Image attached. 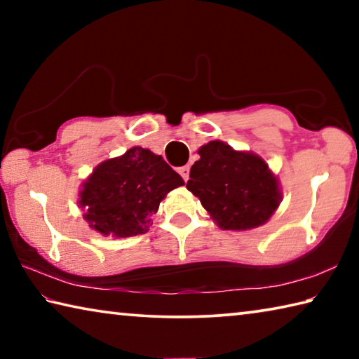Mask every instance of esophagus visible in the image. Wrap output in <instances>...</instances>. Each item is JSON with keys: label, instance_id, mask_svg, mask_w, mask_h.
<instances>
[{"label": "esophagus", "instance_id": "1", "mask_svg": "<svg viewBox=\"0 0 359 359\" xmlns=\"http://www.w3.org/2000/svg\"><path fill=\"white\" fill-rule=\"evenodd\" d=\"M179 174L182 175V179H184V182H187L188 177H190V166L179 168Z\"/></svg>", "mask_w": 359, "mask_h": 359}]
</instances>
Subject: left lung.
Returning a JSON list of instances; mask_svg holds the SVG:
<instances>
[{
	"label": "left lung",
	"mask_w": 359,
	"mask_h": 359,
	"mask_svg": "<svg viewBox=\"0 0 359 359\" xmlns=\"http://www.w3.org/2000/svg\"><path fill=\"white\" fill-rule=\"evenodd\" d=\"M187 188L223 229H250L269 220L282 194L259 156L236 151L222 141L198 150Z\"/></svg>",
	"instance_id": "8db88e82"
}]
</instances>
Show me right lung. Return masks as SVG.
I'll return each instance as SVG.
<instances>
[{
  "instance_id": "1",
  "label": "right lung",
  "mask_w": 359,
  "mask_h": 359,
  "mask_svg": "<svg viewBox=\"0 0 359 359\" xmlns=\"http://www.w3.org/2000/svg\"><path fill=\"white\" fill-rule=\"evenodd\" d=\"M180 185L184 180L160 155L133 147L95 169L85 180L79 204L93 229L130 238L147 233L161 199Z\"/></svg>"
}]
</instances>
